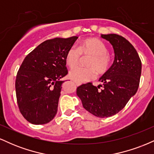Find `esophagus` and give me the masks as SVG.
Wrapping results in <instances>:
<instances>
[{
    "instance_id": "obj_1",
    "label": "esophagus",
    "mask_w": 154,
    "mask_h": 154,
    "mask_svg": "<svg viewBox=\"0 0 154 154\" xmlns=\"http://www.w3.org/2000/svg\"><path fill=\"white\" fill-rule=\"evenodd\" d=\"M76 84V85L77 86H79V85H81V83L80 82H76V81H75V82H74Z\"/></svg>"
}]
</instances>
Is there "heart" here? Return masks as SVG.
I'll list each match as a JSON object with an SVG mask.
<instances>
[{"label": "heart", "instance_id": "1", "mask_svg": "<svg viewBox=\"0 0 154 154\" xmlns=\"http://www.w3.org/2000/svg\"><path fill=\"white\" fill-rule=\"evenodd\" d=\"M83 56H91L88 60L87 68L77 67L72 69L69 73V77L79 82H89L96 77V72L100 75L106 73L111 65V57L109 54L107 45L98 38H90L82 40L78 48L72 46L66 51L65 61L70 68H74L79 64Z\"/></svg>", "mask_w": 154, "mask_h": 154}]
</instances>
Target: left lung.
Masks as SVG:
<instances>
[{
	"mask_svg": "<svg viewBox=\"0 0 154 154\" xmlns=\"http://www.w3.org/2000/svg\"><path fill=\"white\" fill-rule=\"evenodd\" d=\"M101 37L113 45L114 63L99 79L103 85L95 87L91 82L83 84L77 88V95L86 110L103 118L119 112L135 94L142 63L135 48L124 37L116 34L101 35Z\"/></svg>",
	"mask_w": 154,
	"mask_h": 154,
	"instance_id": "8db88e82",
	"label": "left lung"
}]
</instances>
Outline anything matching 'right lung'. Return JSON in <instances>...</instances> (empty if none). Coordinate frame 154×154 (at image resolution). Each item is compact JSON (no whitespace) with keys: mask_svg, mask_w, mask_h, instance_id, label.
Listing matches in <instances>:
<instances>
[{"mask_svg":"<svg viewBox=\"0 0 154 154\" xmlns=\"http://www.w3.org/2000/svg\"><path fill=\"white\" fill-rule=\"evenodd\" d=\"M78 37L44 41L24 59L17 72L15 88L19 109L34 125L48 123L57 113L62 77L68 74L66 51Z\"/></svg>","mask_w":154,"mask_h":154,"instance_id":"1","label":"right lung"}]
</instances>
